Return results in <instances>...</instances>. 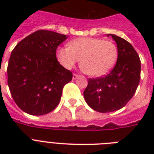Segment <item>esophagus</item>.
Instances as JSON below:
<instances>
[{
	"label": "esophagus",
	"mask_w": 154,
	"mask_h": 154,
	"mask_svg": "<svg viewBox=\"0 0 154 154\" xmlns=\"http://www.w3.org/2000/svg\"><path fill=\"white\" fill-rule=\"evenodd\" d=\"M78 77H80V75L76 74V73H73V75H72V78H73V79L76 80V79H77Z\"/></svg>",
	"instance_id": "esophagus-1"
}]
</instances>
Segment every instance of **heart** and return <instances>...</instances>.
<instances>
[{"label": "heart", "instance_id": "b5f03b06", "mask_svg": "<svg viewBox=\"0 0 154 154\" xmlns=\"http://www.w3.org/2000/svg\"><path fill=\"white\" fill-rule=\"evenodd\" d=\"M58 61L70 69L81 59L82 69L92 77L106 74L117 58L116 45L111 41L96 37H82L70 42L69 47H60L57 52Z\"/></svg>", "mask_w": 154, "mask_h": 154}]
</instances>
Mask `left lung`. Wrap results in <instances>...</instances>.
Instances as JSON below:
<instances>
[{"label":"left lung","mask_w":154,"mask_h":154,"mask_svg":"<svg viewBox=\"0 0 154 154\" xmlns=\"http://www.w3.org/2000/svg\"><path fill=\"white\" fill-rule=\"evenodd\" d=\"M111 37L117 43V63L107 75L89 79L84 91L89 107L100 112L124 107L135 94L141 78V60L136 50L122 37L114 34Z\"/></svg>","instance_id":"1"}]
</instances>
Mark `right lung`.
I'll return each instance as SVG.
<instances>
[{
	"label": "right lung",
	"instance_id": "obj_1",
	"mask_svg": "<svg viewBox=\"0 0 154 154\" xmlns=\"http://www.w3.org/2000/svg\"><path fill=\"white\" fill-rule=\"evenodd\" d=\"M66 35L37 30L21 40L11 53L7 73L11 95L17 106L31 115H45L60 101L72 73L60 65L56 51Z\"/></svg>",
	"mask_w": 154,
	"mask_h": 154
}]
</instances>
